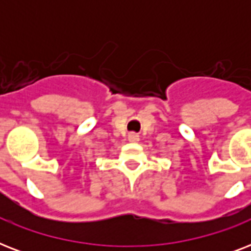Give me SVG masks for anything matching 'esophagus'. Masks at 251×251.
<instances>
[{
  "label": "esophagus",
  "instance_id": "obj_1",
  "mask_svg": "<svg viewBox=\"0 0 251 251\" xmlns=\"http://www.w3.org/2000/svg\"><path fill=\"white\" fill-rule=\"evenodd\" d=\"M127 139H129V142H131V143H137V142L139 141V135L135 133H130Z\"/></svg>",
  "mask_w": 251,
  "mask_h": 251
}]
</instances>
